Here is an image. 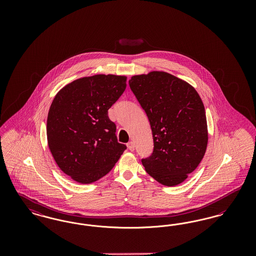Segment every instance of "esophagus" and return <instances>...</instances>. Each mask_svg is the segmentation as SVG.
Returning <instances> with one entry per match:
<instances>
[{
	"label": "esophagus",
	"mask_w": 256,
	"mask_h": 256,
	"mask_svg": "<svg viewBox=\"0 0 256 256\" xmlns=\"http://www.w3.org/2000/svg\"><path fill=\"white\" fill-rule=\"evenodd\" d=\"M126 146H128V150H134V148H135V146H134V143L132 142V141H130V142H128V144H126Z\"/></svg>",
	"instance_id": "34e87169"
}]
</instances>
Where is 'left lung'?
<instances>
[{
  "label": "left lung",
  "instance_id": "1",
  "mask_svg": "<svg viewBox=\"0 0 256 256\" xmlns=\"http://www.w3.org/2000/svg\"><path fill=\"white\" fill-rule=\"evenodd\" d=\"M128 84L152 132V154L141 160L146 172L165 186L183 182L206 150L202 98L193 86L166 72L134 76Z\"/></svg>",
  "mask_w": 256,
  "mask_h": 256
}]
</instances>
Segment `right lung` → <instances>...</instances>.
<instances>
[{"instance_id":"obj_1","label":"right lung","mask_w":256,"mask_h":256,"mask_svg":"<svg viewBox=\"0 0 256 256\" xmlns=\"http://www.w3.org/2000/svg\"><path fill=\"white\" fill-rule=\"evenodd\" d=\"M126 78L96 74L74 80L54 98L47 119L50 150L60 170L76 182L100 180L126 146L117 140L108 110L121 97Z\"/></svg>"}]
</instances>
